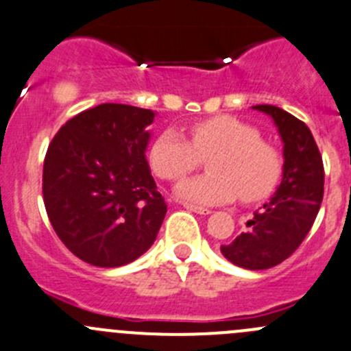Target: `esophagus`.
<instances>
[{"instance_id":"obj_1","label":"esophagus","mask_w":351,"mask_h":351,"mask_svg":"<svg viewBox=\"0 0 351 351\" xmlns=\"http://www.w3.org/2000/svg\"><path fill=\"white\" fill-rule=\"evenodd\" d=\"M183 206H185V209L193 210V213H197V214H209V213H210V210H209V209H206V207L193 206V204H183Z\"/></svg>"}]
</instances>
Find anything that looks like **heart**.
I'll use <instances>...</instances> for the list:
<instances>
[{
    "label": "heart",
    "instance_id": "heart-1",
    "mask_svg": "<svg viewBox=\"0 0 351 351\" xmlns=\"http://www.w3.org/2000/svg\"><path fill=\"white\" fill-rule=\"evenodd\" d=\"M189 132L190 141L176 130L161 132L149 152L152 171L168 182H182L209 158V173L182 183L180 197L214 206L238 195L245 204L258 202L274 192L283 176V152L257 128L231 114H216L193 121Z\"/></svg>",
    "mask_w": 351,
    "mask_h": 351
}]
</instances>
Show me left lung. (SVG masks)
<instances>
[{"instance_id": "obj_1", "label": "left lung", "mask_w": 351, "mask_h": 351, "mask_svg": "<svg viewBox=\"0 0 351 351\" xmlns=\"http://www.w3.org/2000/svg\"><path fill=\"white\" fill-rule=\"evenodd\" d=\"M254 108L273 117L285 142L283 182L273 199L255 210L248 230L221 245V252L237 266L258 271L287 261L305 240L321 209L324 165L304 121L271 104Z\"/></svg>"}]
</instances>
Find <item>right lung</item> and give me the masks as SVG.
<instances>
[{
    "instance_id": "right-lung-1",
    "label": "right lung",
    "mask_w": 351,
    "mask_h": 351,
    "mask_svg": "<svg viewBox=\"0 0 351 351\" xmlns=\"http://www.w3.org/2000/svg\"><path fill=\"white\" fill-rule=\"evenodd\" d=\"M154 113L99 104L68 120L47 147L43 197L64 247L87 264L120 267L154 243L168 206L145 161Z\"/></svg>"
}]
</instances>
